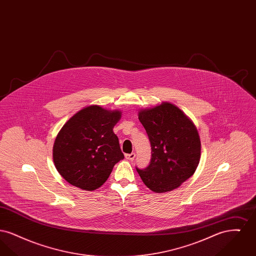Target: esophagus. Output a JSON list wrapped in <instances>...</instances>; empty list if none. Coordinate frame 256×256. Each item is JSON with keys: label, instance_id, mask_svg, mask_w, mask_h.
Here are the masks:
<instances>
[{"label": "esophagus", "instance_id": "1", "mask_svg": "<svg viewBox=\"0 0 256 256\" xmlns=\"http://www.w3.org/2000/svg\"><path fill=\"white\" fill-rule=\"evenodd\" d=\"M126 158L128 159V160H130V161H132L135 158V154L134 152H132V154H126Z\"/></svg>", "mask_w": 256, "mask_h": 256}]
</instances>
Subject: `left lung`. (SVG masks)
Instances as JSON below:
<instances>
[{
    "label": "left lung",
    "mask_w": 256,
    "mask_h": 256,
    "mask_svg": "<svg viewBox=\"0 0 256 256\" xmlns=\"http://www.w3.org/2000/svg\"><path fill=\"white\" fill-rule=\"evenodd\" d=\"M152 146V159L145 169L136 167L148 188L156 193L172 191L193 176L200 158V140L194 124L169 102L141 110Z\"/></svg>",
    "instance_id": "obj_1"
}]
</instances>
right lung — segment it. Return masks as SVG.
Segmentation results:
<instances>
[{"instance_id": "add662e5", "label": "right lung", "mask_w": 256, "mask_h": 256, "mask_svg": "<svg viewBox=\"0 0 256 256\" xmlns=\"http://www.w3.org/2000/svg\"><path fill=\"white\" fill-rule=\"evenodd\" d=\"M120 118V111L91 106L80 110L62 126L52 158L67 182L92 191L106 182L114 165L124 158L119 139L113 132Z\"/></svg>"}]
</instances>
